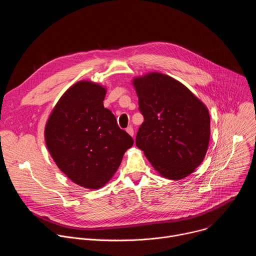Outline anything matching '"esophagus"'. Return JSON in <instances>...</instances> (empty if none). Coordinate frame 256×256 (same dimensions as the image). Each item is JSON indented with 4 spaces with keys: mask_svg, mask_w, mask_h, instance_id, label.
Returning a JSON list of instances; mask_svg holds the SVG:
<instances>
[{
    "mask_svg": "<svg viewBox=\"0 0 256 256\" xmlns=\"http://www.w3.org/2000/svg\"><path fill=\"white\" fill-rule=\"evenodd\" d=\"M126 132L130 134V136H134V128H132V126H128V128H126Z\"/></svg>",
    "mask_w": 256,
    "mask_h": 256,
    "instance_id": "esophagus-1",
    "label": "esophagus"
}]
</instances>
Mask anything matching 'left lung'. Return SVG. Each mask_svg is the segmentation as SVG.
<instances>
[{
	"mask_svg": "<svg viewBox=\"0 0 256 256\" xmlns=\"http://www.w3.org/2000/svg\"><path fill=\"white\" fill-rule=\"evenodd\" d=\"M144 122L136 144L163 177L179 180L204 161L210 142L206 106L172 77L152 72L132 79Z\"/></svg>",
	"mask_w": 256,
	"mask_h": 256,
	"instance_id": "left-lung-1",
	"label": "left lung"
}]
</instances>
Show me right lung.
<instances>
[{
    "label": "right lung",
    "mask_w": 256,
    "mask_h": 256,
    "mask_svg": "<svg viewBox=\"0 0 256 256\" xmlns=\"http://www.w3.org/2000/svg\"><path fill=\"white\" fill-rule=\"evenodd\" d=\"M106 88L82 80L60 98L44 128L48 150L60 170L88 190L103 188L134 144L103 106Z\"/></svg>",
    "instance_id": "obj_1"
}]
</instances>
